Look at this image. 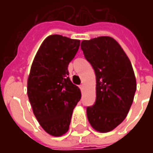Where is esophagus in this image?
Masks as SVG:
<instances>
[{
  "label": "esophagus",
  "mask_w": 153,
  "mask_h": 153,
  "mask_svg": "<svg viewBox=\"0 0 153 153\" xmlns=\"http://www.w3.org/2000/svg\"><path fill=\"white\" fill-rule=\"evenodd\" d=\"M79 88H80V89L83 91V88H84V85H83V84H81V85H80V86H79Z\"/></svg>",
  "instance_id": "esophagus-1"
}]
</instances>
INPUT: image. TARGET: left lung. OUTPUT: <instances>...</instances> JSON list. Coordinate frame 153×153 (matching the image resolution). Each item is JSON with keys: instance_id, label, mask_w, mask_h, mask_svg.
<instances>
[{"instance_id": "obj_1", "label": "left lung", "mask_w": 153, "mask_h": 153, "mask_svg": "<svg viewBox=\"0 0 153 153\" xmlns=\"http://www.w3.org/2000/svg\"><path fill=\"white\" fill-rule=\"evenodd\" d=\"M81 49L96 74V102L87 108L96 131L113 130L127 116L137 88L131 62L120 45L102 36L81 42Z\"/></svg>"}]
</instances>
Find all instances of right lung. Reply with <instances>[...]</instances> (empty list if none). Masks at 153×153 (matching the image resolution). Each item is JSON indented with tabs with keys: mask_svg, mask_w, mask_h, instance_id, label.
I'll use <instances>...</instances> for the list:
<instances>
[{
	"mask_svg": "<svg viewBox=\"0 0 153 153\" xmlns=\"http://www.w3.org/2000/svg\"><path fill=\"white\" fill-rule=\"evenodd\" d=\"M80 41L53 34L41 44L32 64L27 93L33 111L47 134H65L74 108L81 98L79 87L68 77V65L76 55Z\"/></svg>",
	"mask_w": 153,
	"mask_h": 153,
	"instance_id": "1",
	"label": "right lung"
}]
</instances>
